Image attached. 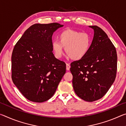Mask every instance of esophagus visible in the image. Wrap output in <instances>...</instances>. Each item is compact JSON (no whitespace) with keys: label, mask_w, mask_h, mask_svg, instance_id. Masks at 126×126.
Here are the masks:
<instances>
[{"label":"esophagus","mask_w":126,"mask_h":126,"mask_svg":"<svg viewBox=\"0 0 126 126\" xmlns=\"http://www.w3.org/2000/svg\"><path fill=\"white\" fill-rule=\"evenodd\" d=\"M70 68H71V66H70L69 64H66V69H67V71H69L70 69Z\"/></svg>","instance_id":"obj_1"}]
</instances>
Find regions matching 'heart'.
Returning a JSON list of instances; mask_svg holds the SVG:
<instances>
[{
    "mask_svg": "<svg viewBox=\"0 0 126 126\" xmlns=\"http://www.w3.org/2000/svg\"><path fill=\"white\" fill-rule=\"evenodd\" d=\"M58 40H54L52 48L57 58L62 57L64 47L70 58L78 61L84 58L90 50L92 45L91 36L86 32L67 29L62 32L58 36Z\"/></svg>",
    "mask_w": 126,
    "mask_h": 126,
    "instance_id": "b5f03b06",
    "label": "heart"
}]
</instances>
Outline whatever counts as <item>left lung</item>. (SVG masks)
Here are the masks:
<instances>
[{
    "instance_id": "1",
    "label": "left lung",
    "mask_w": 126,
    "mask_h": 126,
    "mask_svg": "<svg viewBox=\"0 0 126 126\" xmlns=\"http://www.w3.org/2000/svg\"><path fill=\"white\" fill-rule=\"evenodd\" d=\"M94 31L90 50L86 57L71 64L74 92L81 99L93 102L103 97L114 82L117 73L116 48L101 28Z\"/></svg>"
}]
</instances>
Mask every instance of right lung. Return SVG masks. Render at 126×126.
I'll list each match as a JSON object with an SVG mask.
<instances>
[{"mask_svg": "<svg viewBox=\"0 0 126 126\" xmlns=\"http://www.w3.org/2000/svg\"><path fill=\"white\" fill-rule=\"evenodd\" d=\"M57 23L35 24L27 29L14 46L12 55V78L29 101L45 102L56 91L65 73L66 65L54 57L52 35Z\"/></svg>", "mask_w": 126, "mask_h": 126, "instance_id": "obj_1", "label": "right lung"}]
</instances>
